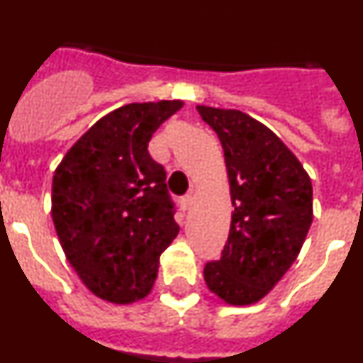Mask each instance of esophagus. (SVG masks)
I'll return each mask as SVG.
<instances>
[{
	"label": "esophagus",
	"instance_id": "34e87169",
	"mask_svg": "<svg viewBox=\"0 0 363 363\" xmlns=\"http://www.w3.org/2000/svg\"><path fill=\"white\" fill-rule=\"evenodd\" d=\"M192 203H194V198H192L191 194H189V196L182 198V209L189 211V209H191V207H192Z\"/></svg>",
	"mask_w": 363,
	"mask_h": 363
}]
</instances>
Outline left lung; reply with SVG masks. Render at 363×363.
Instances as JSON below:
<instances>
[{
  "instance_id": "1",
  "label": "left lung",
  "mask_w": 363,
  "mask_h": 363,
  "mask_svg": "<svg viewBox=\"0 0 363 363\" xmlns=\"http://www.w3.org/2000/svg\"><path fill=\"white\" fill-rule=\"evenodd\" d=\"M225 156L233 216L221 258L205 284L229 306H251L289 271L313 223V185L300 160L269 127L236 108L198 105Z\"/></svg>"
}]
</instances>
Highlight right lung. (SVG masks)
<instances>
[{"label": "right lung", "mask_w": 363, "mask_h": 363, "mask_svg": "<svg viewBox=\"0 0 363 363\" xmlns=\"http://www.w3.org/2000/svg\"><path fill=\"white\" fill-rule=\"evenodd\" d=\"M182 107V99H162L108 112L54 171L57 238L79 280L101 300L127 306L145 298L160 256L178 236L165 169L147 147Z\"/></svg>", "instance_id": "obj_1"}]
</instances>
